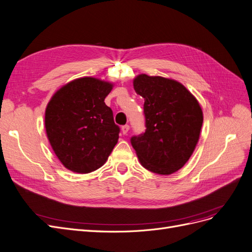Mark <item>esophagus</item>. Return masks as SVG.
<instances>
[{"instance_id": "1", "label": "esophagus", "mask_w": 252, "mask_h": 252, "mask_svg": "<svg viewBox=\"0 0 252 252\" xmlns=\"http://www.w3.org/2000/svg\"><path fill=\"white\" fill-rule=\"evenodd\" d=\"M128 131H129V125L122 126V132H123V134H127Z\"/></svg>"}]
</instances>
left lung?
<instances>
[{
	"label": "left lung",
	"mask_w": 252,
	"mask_h": 252,
	"mask_svg": "<svg viewBox=\"0 0 252 252\" xmlns=\"http://www.w3.org/2000/svg\"><path fill=\"white\" fill-rule=\"evenodd\" d=\"M136 94L145 100L146 131L131 137L142 166L156 174L170 175L185 166L200 136V104L180 82L160 76L137 75Z\"/></svg>",
	"instance_id": "8db88e82"
}]
</instances>
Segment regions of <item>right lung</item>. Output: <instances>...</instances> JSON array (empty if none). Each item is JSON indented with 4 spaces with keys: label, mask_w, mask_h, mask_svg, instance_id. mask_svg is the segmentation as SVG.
Wrapping results in <instances>:
<instances>
[{
    "label": "right lung",
    "mask_w": 252,
    "mask_h": 252,
    "mask_svg": "<svg viewBox=\"0 0 252 252\" xmlns=\"http://www.w3.org/2000/svg\"><path fill=\"white\" fill-rule=\"evenodd\" d=\"M114 84L78 78L49 101L45 127L52 149L70 171L90 173L102 167L119 140L120 128L104 100Z\"/></svg>",
    "instance_id": "1"
}]
</instances>
